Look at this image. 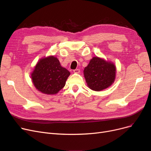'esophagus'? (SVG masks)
<instances>
[{
  "label": "esophagus",
  "instance_id": "esophagus-1",
  "mask_svg": "<svg viewBox=\"0 0 151 151\" xmlns=\"http://www.w3.org/2000/svg\"><path fill=\"white\" fill-rule=\"evenodd\" d=\"M73 72L75 73H79L80 72V69H75L73 70Z\"/></svg>",
  "mask_w": 151,
  "mask_h": 151
}]
</instances>
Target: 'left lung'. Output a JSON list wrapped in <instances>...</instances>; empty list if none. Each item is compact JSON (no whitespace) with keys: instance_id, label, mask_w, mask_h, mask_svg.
I'll return each mask as SVG.
<instances>
[{"instance_id":"left-lung-1","label":"left lung","mask_w":151,"mask_h":151,"mask_svg":"<svg viewBox=\"0 0 151 151\" xmlns=\"http://www.w3.org/2000/svg\"><path fill=\"white\" fill-rule=\"evenodd\" d=\"M84 76L89 88L99 91L113 84L116 76V67L108 61L93 57L85 68Z\"/></svg>"}]
</instances>
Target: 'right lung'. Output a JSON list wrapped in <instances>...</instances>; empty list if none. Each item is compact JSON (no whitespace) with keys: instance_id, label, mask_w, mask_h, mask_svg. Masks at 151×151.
Here are the masks:
<instances>
[{"instance_id":"1","label":"right lung","mask_w":151,"mask_h":151,"mask_svg":"<svg viewBox=\"0 0 151 151\" xmlns=\"http://www.w3.org/2000/svg\"><path fill=\"white\" fill-rule=\"evenodd\" d=\"M70 75L53 56L40 60L32 73L33 85L38 90L47 94H54L62 89Z\"/></svg>"}]
</instances>
